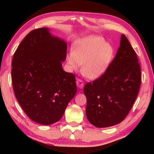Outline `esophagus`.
<instances>
[{
	"instance_id": "34e87169",
	"label": "esophagus",
	"mask_w": 154,
	"mask_h": 154,
	"mask_svg": "<svg viewBox=\"0 0 154 154\" xmlns=\"http://www.w3.org/2000/svg\"><path fill=\"white\" fill-rule=\"evenodd\" d=\"M76 83H77V87H79V88H80V89H81V88H83V86H84V83H83V80L79 79H79H77V80L76 81Z\"/></svg>"
}]
</instances>
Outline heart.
Wrapping results in <instances>:
<instances>
[{
    "label": "heart",
    "mask_w": 154,
    "mask_h": 154,
    "mask_svg": "<svg viewBox=\"0 0 154 154\" xmlns=\"http://www.w3.org/2000/svg\"><path fill=\"white\" fill-rule=\"evenodd\" d=\"M114 49L103 38L86 37L80 40L67 57L72 69L82 65L81 72L89 79H97L107 69L114 57Z\"/></svg>",
    "instance_id": "obj_1"
}]
</instances>
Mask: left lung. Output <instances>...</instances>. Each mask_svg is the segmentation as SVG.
I'll list each match as a JSON object with an SVG mask.
<instances>
[{
    "label": "left lung",
    "instance_id": "8db88e82",
    "mask_svg": "<svg viewBox=\"0 0 154 154\" xmlns=\"http://www.w3.org/2000/svg\"><path fill=\"white\" fill-rule=\"evenodd\" d=\"M141 79L138 57L122 34L116 56L106 71L84 87L89 122L98 128H106L122 122L135 102Z\"/></svg>",
    "mask_w": 154,
    "mask_h": 154
}]
</instances>
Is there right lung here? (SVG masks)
Here are the masks:
<instances>
[{
	"label": "right lung",
	"mask_w": 154,
	"mask_h": 154,
	"mask_svg": "<svg viewBox=\"0 0 154 154\" xmlns=\"http://www.w3.org/2000/svg\"><path fill=\"white\" fill-rule=\"evenodd\" d=\"M67 44L48 28L26 35L14 54L12 83L16 99L34 122L50 125L63 116L77 93L75 75L62 69Z\"/></svg>",
	"instance_id": "right-lung-1"
}]
</instances>
